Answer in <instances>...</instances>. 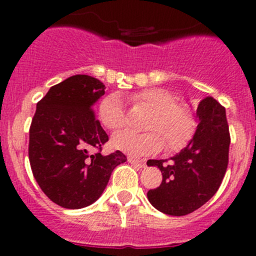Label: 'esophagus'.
I'll use <instances>...</instances> for the list:
<instances>
[{"label":"esophagus","mask_w":256,"mask_h":256,"mask_svg":"<svg viewBox=\"0 0 256 256\" xmlns=\"http://www.w3.org/2000/svg\"><path fill=\"white\" fill-rule=\"evenodd\" d=\"M128 162H130V164L136 165V166H138V168H144L146 166V162L142 159H137V158H133V156H130L128 158Z\"/></svg>","instance_id":"obj_1"}]
</instances>
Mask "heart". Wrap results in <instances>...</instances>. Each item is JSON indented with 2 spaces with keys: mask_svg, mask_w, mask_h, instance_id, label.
<instances>
[{
  "mask_svg": "<svg viewBox=\"0 0 256 256\" xmlns=\"http://www.w3.org/2000/svg\"><path fill=\"white\" fill-rule=\"evenodd\" d=\"M133 102L151 110L146 133L130 130L112 137L115 150L132 156H146L159 152L164 148L177 151L191 141L196 130V119L188 105L178 102L172 92L162 88H148L132 97ZM98 118L106 130H119L126 126V112L120 98L115 94L105 97L98 106Z\"/></svg>",
  "mask_w": 256,
  "mask_h": 256,
  "instance_id": "1",
  "label": "heart"
}]
</instances>
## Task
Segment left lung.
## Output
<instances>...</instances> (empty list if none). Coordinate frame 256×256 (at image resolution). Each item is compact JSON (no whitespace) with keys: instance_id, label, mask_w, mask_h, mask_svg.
Listing matches in <instances>:
<instances>
[{"instance_id":"1","label":"left lung","mask_w":256,"mask_h":256,"mask_svg":"<svg viewBox=\"0 0 256 256\" xmlns=\"http://www.w3.org/2000/svg\"><path fill=\"white\" fill-rule=\"evenodd\" d=\"M194 140L169 160H148L162 170L158 188L148 192L154 208L168 216H187L210 200L228 166L230 136L226 108L208 96L198 102Z\"/></svg>"}]
</instances>
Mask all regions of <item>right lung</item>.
I'll use <instances>...</instances> for the list:
<instances>
[{
  "mask_svg": "<svg viewBox=\"0 0 256 256\" xmlns=\"http://www.w3.org/2000/svg\"><path fill=\"white\" fill-rule=\"evenodd\" d=\"M105 86L78 74L52 86L37 104L29 130V162L44 195L66 209L94 204L115 166L126 162L122 151L101 155L108 136L96 119L94 104ZM90 148L98 151L92 156Z\"/></svg>",
  "mask_w": 256,
  "mask_h": 256,
  "instance_id": "1",
  "label": "right lung"
}]
</instances>
